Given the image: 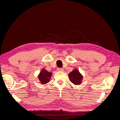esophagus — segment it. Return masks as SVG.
Segmentation results:
<instances>
[{"label": "esophagus", "instance_id": "esophagus-1", "mask_svg": "<svg viewBox=\"0 0 120 120\" xmlns=\"http://www.w3.org/2000/svg\"><path fill=\"white\" fill-rule=\"evenodd\" d=\"M57 69L58 71H64L63 68H58Z\"/></svg>", "mask_w": 120, "mask_h": 120}]
</instances>
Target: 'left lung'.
<instances>
[{"label":"left lung","instance_id":"1","mask_svg":"<svg viewBox=\"0 0 120 120\" xmlns=\"http://www.w3.org/2000/svg\"><path fill=\"white\" fill-rule=\"evenodd\" d=\"M68 76L70 81L75 85H79L81 82L83 77L79 71L76 69L70 72Z\"/></svg>","mask_w":120,"mask_h":120}]
</instances>
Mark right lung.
Masks as SVG:
<instances>
[{
    "instance_id": "right-lung-1",
    "label": "right lung",
    "mask_w": 120,
    "mask_h": 120,
    "mask_svg": "<svg viewBox=\"0 0 120 120\" xmlns=\"http://www.w3.org/2000/svg\"><path fill=\"white\" fill-rule=\"evenodd\" d=\"M51 75H52V73L48 72L45 69H42L39 75L38 78L41 83L45 84L49 82Z\"/></svg>"
}]
</instances>
